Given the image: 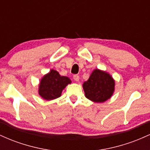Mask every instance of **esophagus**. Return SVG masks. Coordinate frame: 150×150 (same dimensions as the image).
I'll use <instances>...</instances> for the list:
<instances>
[{"instance_id": "esophagus-1", "label": "esophagus", "mask_w": 150, "mask_h": 150, "mask_svg": "<svg viewBox=\"0 0 150 150\" xmlns=\"http://www.w3.org/2000/svg\"><path fill=\"white\" fill-rule=\"evenodd\" d=\"M73 79L75 80V81H79V79H80V77H79L78 75H73Z\"/></svg>"}]
</instances>
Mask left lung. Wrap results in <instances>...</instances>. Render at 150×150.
<instances>
[{
    "label": "left lung",
    "instance_id": "1",
    "mask_svg": "<svg viewBox=\"0 0 150 150\" xmlns=\"http://www.w3.org/2000/svg\"><path fill=\"white\" fill-rule=\"evenodd\" d=\"M114 80L109 74L94 70L88 80L83 84L85 96L94 102H104L109 99L114 91Z\"/></svg>",
    "mask_w": 150,
    "mask_h": 150
}]
</instances>
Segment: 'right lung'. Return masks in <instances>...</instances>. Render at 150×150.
<instances>
[{
    "label": "right lung",
    "instance_id": "right-lung-1",
    "mask_svg": "<svg viewBox=\"0 0 150 150\" xmlns=\"http://www.w3.org/2000/svg\"><path fill=\"white\" fill-rule=\"evenodd\" d=\"M71 83L68 77L61 76L57 71L51 70L43 77L39 85V95L46 100H51L61 97L63 89Z\"/></svg>",
    "mask_w": 150,
    "mask_h": 150
}]
</instances>
